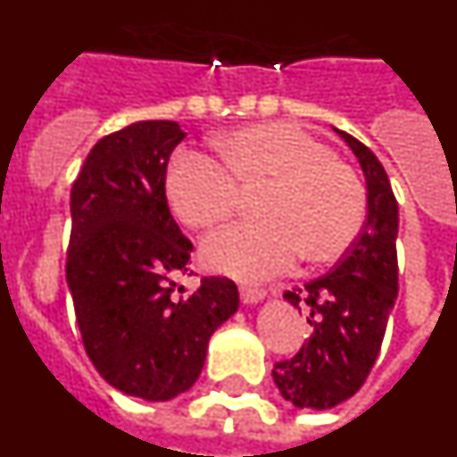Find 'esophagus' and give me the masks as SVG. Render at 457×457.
Instances as JSON below:
<instances>
[{"instance_id": "obj_1", "label": "esophagus", "mask_w": 457, "mask_h": 457, "mask_svg": "<svg viewBox=\"0 0 457 457\" xmlns=\"http://www.w3.org/2000/svg\"><path fill=\"white\" fill-rule=\"evenodd\" d=\"M240 297L245 304H256L265 297V290H258V288H240Z\"/></svg>"}]
</instances>
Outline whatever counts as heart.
Masks as SVG:
<instances>
[{
	"instance_id": "obj_1",
	"label": "heart",
	"mask_w": 457,
	"mask_h": 457,
	"mask_svg": "<svg viewBox=\"0 0 457 457\" xmlns=\"http://www.w3.org/2000/svg\"><path fill=\"white\" fill-rule=\"evenodd\" d=\"M220 164L179 153L169 164L167 199L194 231L231 220L240 192L263 189L256 215L208 237L210 270L263 281L286 272L302 253L309 265L334 263L353 247L366 220V192L348 164L316 137L290 123H258L215 141Z\"/></svg>"
}]
</instances>
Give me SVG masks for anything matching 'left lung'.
Listing matches in <instances>:
<instances>
[{"label":"left lung","instance_id":"left-lung-1","mask_svg":"<svg viewBox=\"0 0 457 457\" xmlns=\"http://www.w3.org/2000/svg\"><path fill=\"white\" fill-rule=\"evenodd\" d=\"M366 179L369 215L353 247L304 288L284 300L306 311L311 337L293 359L274 364L278 394L300 410H329L359 391L373 369L398 297V204L378 157L348 132L337 130Z\"/></svg>","mask_w":457,"mask_h":457}]
</instances>
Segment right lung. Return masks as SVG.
Instances as JSON below:
<instances>
[{
	"instance_id": "add662e5",
	"label": "right lung",
	"mask_w": 457,
	"mask_h": 457,
	"mask_svg": "<svg viewBox=\"0 0 457 457\" xmlns=\"http://www.w3.org/2000/svg\"><path fill=\"white\" fill-rule=\"evenodd\" d=\"M176 120H137L91 148L71 189L66 281L84 350L114 389L171 401L196 382L208 341L240 306L237 286L204 277L185 293L192 242L167 204Z\"/></svg>"
}]
</instances>
